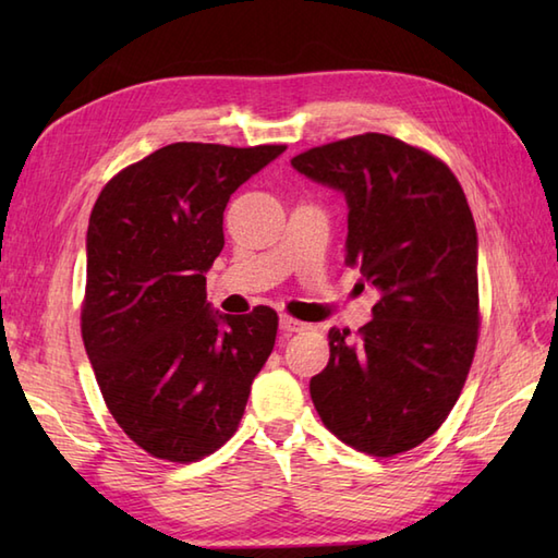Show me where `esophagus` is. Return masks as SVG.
Returning a JSON list of instances; mask_svg holds the SVG:
<instances>
[{"label": "esophagus", "mask_w": 558, "mask_h": 558, "mask_svg": "<svg viewBox=\"0 0 558 558\" xmlns=\"http://www.w3.org/2000/svg\"><path fill=\"white\" fill-rule=\"evenodd\" d=\"M306 328H310V324H302V322H298V318H292V316H280V330H282V333H288V336L302 333V330H306Z\"/></svg>", "instance_id": "esophagus-1"}]
</instances>
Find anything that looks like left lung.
Listing matches in <instances>:
<instances>
[{"instance_id": "obj_1", "label": "left lung", "mask_w": 558, "mask_h": 558, "mask_svg": "<svg viewBox=\"0 0 558 558\" xmlns=\"http://www.w3.org/2000/svg\"><path fill=\"white\" fill-rule=\"evenodd\" d=\"M292 168L345 196V264L381 292L360 338L330 328V360L310 384L314 408L362 453H405L444 424L475 357L477 228L468 198L446 162L386 134L312 148Z\"/></svg>"}]
</instances>
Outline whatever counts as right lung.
Returning a JSON list of instances; mask_svg holds the SVG:
<instances>
[{"label": "right lung", "mask_w": 558, "mask_h": 558, "mask_svg": "<svg viewBox=\"0 0 558 558\" xmlns=\"http://www.w3.org/2000/svg\"><path fill=\"white\" fill-rule=\"evenodd\" d=\"M286 146L170 144L105 184L86 234L81 336L114 422L153 458L194 462L236 432L278 314L213 312L222 213Z\"/></svg>", "instance_id": "obj_1"}]
</instances>
